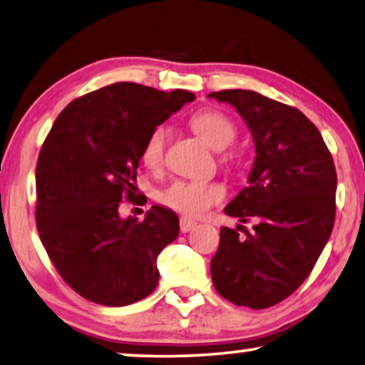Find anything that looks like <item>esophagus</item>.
<instances>
[{"label": "esophagus", "mask_w": 365, "mask_h": 365, "mask_svg": "<svg viewBox=\"0 0 365 365\" xmlns=\"http://www.w3.org/2000/svg\"><path fill=\"white\" fill-rule=\"evenodd\" d=\"M195 227H197V222L192 220V218H188V217L180 218V230H182L183 233L193 230Z\"/></svg>", "instance_id": "1"}]
</instances>
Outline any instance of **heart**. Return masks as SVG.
<instances>
[{"label":"heart","mask_w":365,"mask_h":365,"mask_svg":"<svg viewBox=\"0 0 365 365\" xmlns=\"http://www.w3.org/2000/svg\"><path fill=\"white\" fill-rule=\"evenodd\" d=\"M192 128L213 150H225L235 142L237 126L225 113L218 110H203L192 116ZM167 145V126L158 125L148 135L142 150L145 167H162ZM225 197V188L220 183L198 182V180H173L160 192V202L172 210L187 217H202Z\"/></svg>","instance_id":"1"}]
</instances>
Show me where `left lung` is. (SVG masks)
Here are the masks:
<instances>
[{
    "label": "left lung",
    "mask_w": 365,
    "mask_h": 365,
    "mask_svg": "<svg viewBox=\"0 0 365 365\" xmlns=\"http://www.w3.org/2000/svg\"><path fill=\"white\" fill-rule=\"evenodd\" d=\"M208 96L237 110L255 145L249 187L225 207L227 215L244 223L254 218L255 225L250 232L245 228V236L220 228L212 282L235 305L272 307L307 279L332 233L337 190L332 155L317 126L294 106L252 90Z\"/></svg>",
    "instance_id": "8db88e82"
}]
</instances>
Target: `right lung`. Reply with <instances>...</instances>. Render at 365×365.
<instances>
[{
  "label": "right lung",
  "mask_w": 365,
  "mask_h": 365,
  "mask_svg": "<svg viewBox=\"0 0 365 365\" xmlns=\"http://www.w3.org/2000/svg\"><path fill=\"white\" fill-rule=\"evenodd\" d=\"M193 100L121 81L71 101L53 123L36 165V225L58 274L86 300L121 307L157 289L177 213L153 205L138 222L118 207L137 198L148 135Z\"/></svg>",
  "instance_id": "right-lung-1"
}]
</instances>
